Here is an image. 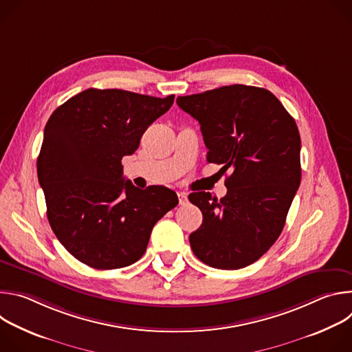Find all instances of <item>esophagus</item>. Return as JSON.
I'll return each mask as SVG.
<instances>
[{
	"label": "esophagus",
	"mask_w": 352,
	"mask_h": 352,
	"mask_svg": "<svg viewBox=\"0 0 352 352\" xmlns=\"http://www.w3.org/2000/svg\"><path fill=\"white\" fill-rule=\"evenodd\" d=\"M178 195V202H179V205H186L188 204V195L185 193V192H178L177 193Z\"/></svg>",
	"instance_id": "esophagus-1"
}]
</instances>
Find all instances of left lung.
Returning <instances> with one entry per match:
<instances>
[{
  "mask_svg": "<svg viewBox=\"0 0 352 352\" xmlns=\"http://www.w3.org/2000/svg\"><path fill=\"white\" fill-rule=\"evenodd\" d=\"M177 104L200 124L208 162L221 164L227 195L193 192L204 221L189 235L199 261L235 270L252 265L280 236L300 184V138L294 118L269 90L231 85Z\"/></svg>",
  "mask_w": 352,
  "mask_h": 352,
  "instance_id": "1",
  "label": "left lung"
}]
</instances>
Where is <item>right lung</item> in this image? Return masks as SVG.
<instances>
[{
  "label": "right lung",
  "instance_id": "right-lung-1",
  "mask_svg": "<svg viewBox=\"0 0 352 352\" xmlns=\"http://www.w3.org/2000/svg\"><path fill=\"white\" fill-rule=\"evenodd\" d=\"M164 98L120 89H86L48 118L37 159L47 219L79 262L98 270L139 261L155 224L178 205L166 186L124 181L121 160L170 110Z\"/></svg>",
  "mask_w": 352,
  "mask_h": 352
}]
</instances>
